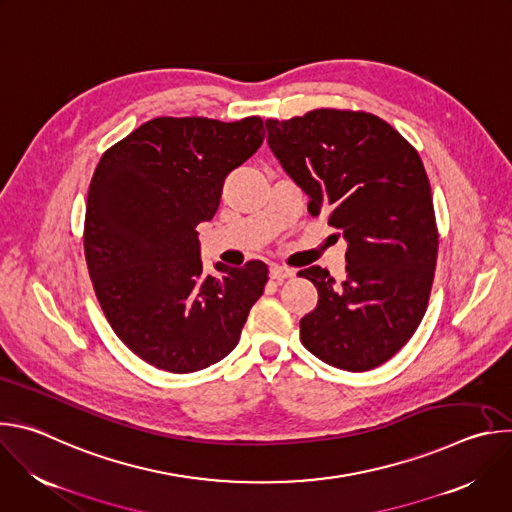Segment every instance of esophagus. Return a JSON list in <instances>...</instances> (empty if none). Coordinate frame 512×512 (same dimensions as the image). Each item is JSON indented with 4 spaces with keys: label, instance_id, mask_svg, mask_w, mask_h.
I'll list each match as a JSON object with an SVG mask.
<instances>
[{
    "label": "esophagus",
    "instance_id": "34e87169",
    "mask_svg": "<svg viewBox=\"0 0 512 512\" xmlns=\"http://www.w3.org/2000/svg\"><path fill=\"white\" fill-rule=\"evenodd\" d=\"M294 275H296L294 269L283 267V265H271V267H269V277L275 279L277 283H281V281H285V279H289V277H294Z\"/></svg>",
    "mask_w": 512,
    "mask_h": 512
}]
</instances>
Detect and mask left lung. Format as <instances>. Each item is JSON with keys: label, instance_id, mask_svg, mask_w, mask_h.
<instances>
[{"label": "left lung", "instance_id": "1", "mask_svg": "<svg viewBox=\"0 0 512 512\" xmlns=\"http://www.w3.org/2000/svg\"><path fill=\"white\" fill-rule=\"evenodd\" d=\"M265 127L310 214H326L348 245L342 281L320 265L298 273L318 289L300 338L336 369L371 371L407 344L429 302L437 229L423 162L399 131L362 111L316 109Z\"/></svg>", "mask_w": 512, "mask_h": 512}]
</instances>
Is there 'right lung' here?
I'll return each instance as SVG.
<instances>
[{
	"mask_svg": "<svg viewBox=\"0 0 512 512\" xmlns=\"http://www.w3.org/2000/svg\"><path fill=\"white\" fill-rule=\"evenodd\" d=\"M263 137L261 117H156L93 174L85 257L95 294L113 332L156 369L182 375L225 358L263 294V261L214 263L218 275H206L196 233Z\"/></svg>",
	"mask_w": 512,
	"mask_h": 512,
	"instance_id": "add662e5",
	"label": "right lung"
}]
</instances>
